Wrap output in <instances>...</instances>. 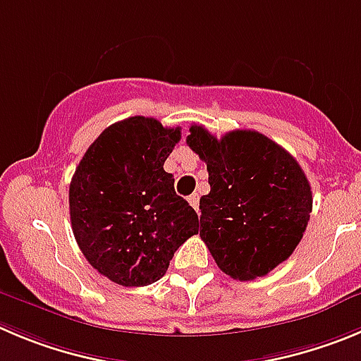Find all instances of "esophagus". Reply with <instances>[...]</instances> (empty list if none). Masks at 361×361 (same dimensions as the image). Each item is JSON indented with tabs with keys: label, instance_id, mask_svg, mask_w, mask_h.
<instances>
[{
	"label": "esophagus",
	"instance_id": "obj_1",
	"mask_svg": "<svg viewBox=\"0 0 361 361\" xmlns=\"http://www.w3.org/2000/svg\"><path fill=\"white\" fill-rule=\"evenodd\" d=\"M188 203H190V207L194 208V210L200 212V196H197V194H192V196H188Z\"/></svg>",
	"mask_w": 361,
	"mask_h": 361
}]
</instances>
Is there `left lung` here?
Returning a JSON list of instances; mask_svg holds the SVG:
<instances>
[{
    "label": "left lung",
    "mask_w": 361,
    "mask_h": 361,
    "mask_svg": "<svg viewBox=\"0 0 361 361\" xmlns=\"http://www.w3.org/2000/svg\"><path fill=\"white\" fill-rule=\"evenodd\" d=\"M187 144L207 164L200 235L233 279L265 276L290 257L310 221L312 188L301 165L265 135L235 130L217 139L190 126Z\"/></svg>",
    "instance_id": "1"
}]
</instances>
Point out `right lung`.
Segmentation results:
<instances>
[{
  "mask_svg": "<svg viewBox=\"0 0 361 361\" xmlns=\"http://www.w3.org/2000/svg\"><path fill=\"white\" fill-rule=\"evenodd\" d=\"M180 128L135 116L90 144L69 185L73 233L99 274L146 287L165 274L176 249L200 230L196 210L174 192L164 161Z\"/></svg>",
  "mask_w": 361,
  "mask_h": 361,
  "instance_id": "right-lung-1",
  "label": "right lung"
}]
</instances>
